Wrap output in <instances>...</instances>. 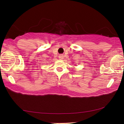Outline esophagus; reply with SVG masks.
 <instances>
[{
    "instance_id": "1",
    "label": "esophagus",
    "mask_w": 124,
    "mask_h": 124,
    "mask_svg": "<svg viewBox=\"0 0 124 124\" xmlns=\"http://www.w3.org/2000/svg\"><path fill=\"white\" fill-rule=\"evenodd\" d=\"M59 59H60V60H62V59H64V56H63V55H59Z\"/></svg>"
}]
</instances>
